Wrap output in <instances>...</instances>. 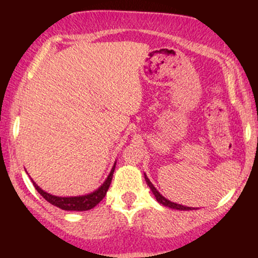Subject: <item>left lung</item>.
Instances as JSON below:
<instances>
[{
    "label": "left lung",
    "instance_id": "obj_1",
    "mask_svg": "<svg viewBox=\"0 0 258 258\" xmlns=\"http://www.w3.org/2000/svg\"><path fill=\"white\" fill-rule=\"evenodd\" d=\"M144 178H146V182H147V184L149 185V188H150V189H152V191H153L154 197L156 198V200H158V203L161 204V205H164V206H166V207H170V209L179 210V211H189V210H194V209H191V207H188V206H183V205H179V204L172 203V201L167 200L166 198H165V197H162V195L160 194L158 190H156V188H155V186L153 185V183L150 182L149 178H148V177H147V174H144Z\"/></svg>",
    "mask_w": 258,
    "mask_h": 258
}]
</instances>
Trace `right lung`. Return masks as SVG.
<instances>
[{"mask_svg": "<svg viewBox=\"0 0 258 258\" xmlns=\"http://www.w3.org/2000/svg\"><path fill=\"white\" fill-rule=\"evenodd\" d=\"M115 165H116V162H115L114 166H112L108 178L105 179V182L103 183L97 190H94L93 193L81 195V197H55V195L48 194L47 191L42 190L34 180H31L32 183H34L35 189L42 195L43 199H46L49 204H52V205L57 206L61 210H65V211H87V210L93 209L94 206L98 205L100 201L103 200V198L105 197L106 191H108L109 186H110L112 174H114L115 170Z\"/></svg>", "mask_w": 258, "mask_h": 258, "instance_id": "1", "label": "right lung"}]
</instances>
